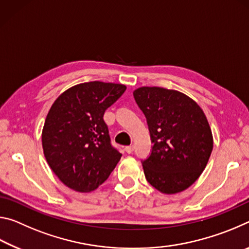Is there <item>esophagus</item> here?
<instances>
[{"label": "esophagus", "mask_w": 249, "mask_h": 249, "mask_svg": "<svg viewBox=\"0 0 249 249\" xmlns=\"http://www.w3.org/2000/svg\"><path fill=\"white\" fill-rule=\"evenodd\" d=\"M133 150H134V146H126L125 147V151L127 154H132Z\"/></svg>", "instance_id": "34e87169"}]
</instances>
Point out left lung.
Wrapping results in <instances>:
<instances>
[{
  "instance_id": "8db88e82",
  "label": "left lung",
  "mask_w": 249,
  "mask_h": 249,
  "mask_svg": "<svg viewBox=\"0 0 249 249\" xmlns=\"http://www.w3.org/2000/svg\"><path fill=\"white\" fill-rule=\"evenodd\" d=\"M134 98L153 142L150 156L142 161L147 181L165 195L184 191L203 172L213 149L204 112L182 92L165 88L141 87Z\"/></svg>"
}]
</instances>
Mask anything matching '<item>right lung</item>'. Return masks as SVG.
<instances>
[{"mask_svg": "<svg viewBox=\"0 0 249 249\" xmlns=\"http://www.w3.org/2000/svg\"><path fill=\"white\" fill-rule=\"evenodd\" d=\"M124 84L92 81L58 96L45 120V158L59 180L78 192L95 190L108 178L122 154L111 145L105 109L124 93Z\"/></svg>", "mask_w": 249, "mask_h": 249, "instance_id": "obj_1", "label": "right lung"}]
</instances>
